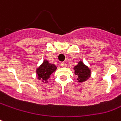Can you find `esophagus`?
I'll list each match as a JSON object with an SVG mask.
<instances>
[{"label":"esophagus","mask_w":121,"mask_h":121,"mask_svg":"<svg viewBox=\"0 0 121 121\" xmlns=\"http://www.w3.org/2000/svg\"><path fill=\"white\" fill-rule=\"evenodd\" d=\"M61 67H63V68H65V67H67V63L65 62H62L61 63Z\"/></svg>","instance_id":"esophagus-1"}]
</instances>
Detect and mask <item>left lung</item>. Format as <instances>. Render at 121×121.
Returning <instances> with one entry per match:
<instances>
[{
    "label": "left lung",
    "instance_id": "obj_1",
    "mask_svg": "<svg viewBox=\"0 0 121 121\" xmlns=\"http://www.w3.org/2000/svg\"><path fill=\"white\" fill-rule=\"evenodd\" d=\"M73 70L75 74L77 76V82H84L91 77V69L84 64L82 61H79L78 64L73 67Z\"/></svg>",
    "mask_w": 121,
    "mask_h": 121
}]
</instances>
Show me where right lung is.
Segmentation results:
<instances>
[{
    "label": "right lung",
    "instance_id": "add662e5",
    "mask_svg": "<svg viewBox=\"0 0 121 121\" xmlns=\"http://www.w3.org/2000/svg\"><path fill=\"white\" fill-rule=\"evenodd\" d=\"M56 69L55 65L50 63L48 60L45 59L42 64L36 69V77L39 80H41L43 83H48L51 74Z\"/></svg>",
    "mask_w": 121,
    "mask_h": 121
}]
</instances>
